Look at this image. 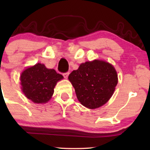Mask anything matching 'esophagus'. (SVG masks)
Returning a JSON list of instances; mask_svg holds the SVG:
<instances>
[{
  "instance_id": "obj_1",
  "label": "esophagus",
  "mask_w": 150,
  "mask_h": 150,
  "mask_svg": "<svg viewBox=\"0 0 150 150\" xmlns=\"http://www.w3.org/2000/svg\"><path fill=\"white\" fill-rule=\"evenodd\" d=\"M63 77H65V78H68V75H69V72H67V73H64L63 74Z\"/></svg>"
}]
</instances>
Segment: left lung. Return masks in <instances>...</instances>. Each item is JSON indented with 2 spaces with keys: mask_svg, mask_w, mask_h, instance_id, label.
I'll list each match as a JSON object with an SVG mask.
<instances>
[{
  "mask_svg": "<svg viewBox=\"0 0 150 150\" xmlns=\"http://www.w3.org/2000/svg\"><path fill=\"white\" fill-rule=\"evenodd\" d=\"M68 79L79 101L91 109L106 104L118 83V75L113 65L99 60L82 63L70 74Z\"/></svg>",
  "mask_w": 150,
  "mask_h": 150,
  "instance_id": "1",
  "label": "left lung"
}]
</instances>
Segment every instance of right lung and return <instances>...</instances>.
Instances as JSON below:
<instances>
[{
	"label": "right lung",
	"instance_id": "1",
	"mask_svg": "<svg viewBox=\"0 0 150 150\" xmlns=\"http://www.w3.org/2000/svg\"><path fill=\"white\" fill-rule=\"evenodd\" d=\"M63 78V75L55 70L37 63L22 72L20 76L22 92L34 103H46L53 95L58 81Z\"/></svg>",
	"mask_w": 150,
	"mask_h": 150
}]
</instances>
